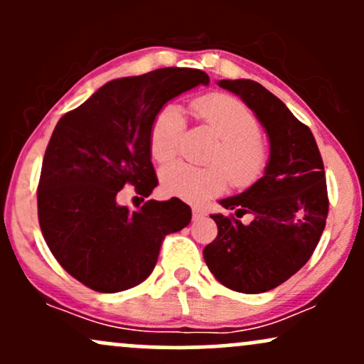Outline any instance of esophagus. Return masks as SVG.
I'll return each mask as SVG.
<instances>
[{
  "mask_svg": "<svg viewBox=\"0 0 364 364\" xmlns=\"http://www.w3.org/2000/svg\"><path fill=\"white\" fill-rule=\"evenodd\" d=\"M191 215H193V220H198V219H202L203 215H205V212H203L202 208L193 207V210H191Z\"/></svg>",
  "mask_w": 364,
  "mask_h": 364,
  "instance_id": "34e87169",
  "label": "esophagus"
}]
</instances>
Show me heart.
<instances>
[{
  "label": "heart",
  "instance_id": "heart-1",
  "mask_svg": "<svg viewBox=\"0 0 364 364\" xmlns=\"http://www.w3.org/2000/svg\"><path fill=\"white\" fill-rule=\"evenodd\" d=\"M196 119L219 139L207 157L208 168L174 162L162 169L161 186L169 196L190 203H203L235 188H250L265 174L269 147L260 136V124L243 102L225 94H210L191 104ZM185 133V118L176 104H166L154 116L149 133L150 156L166 164L178 156Z\"/></svg>",
  "mask_w": 364,
  "mask_h": 364
}]
</instances>
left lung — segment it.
<instances>
[{"label": "left lung", "instance_id": "obj_1", "mask_svg": "<svg viewBox=\"0 0 364 364\" xmlns=\"http://www.w3.org/2000/svg\"><path fill=\"white\" fill-rule=\"evenodd\" d=\"M257 114L270 141L265 174L248 190L220 200L235 215H210L217 237L203 250L207 267L229 289L258 294L274 289L310 260L328 214L323 161L311 129L272 92L253 80H220Z\"/></svg>", "mask_w": 364, "mask_h": 364}]
</instances>
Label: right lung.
I'll list each match as a JSON object with an SVG mask.
<instances>
[{
    "label": "right lung",
    "instance_id": "right-lung-1",
    "mask_svg": "<svg viewBox=\"0 0 364 364\" xmlns=\"http://www.w3.org/2000/svg\"><path fill=\"white\" fill-rule=\"evenodd\" d=\"M205 72L161 68L107 82L58 121L37 186L43 236L60 265L83 286L119 292L152 274L164 237L191 220L179 198L147 200L140 210L118 203L124 185L149 196L157 186L149 133L166 102Z\"/></svg>",
    "mask_w": 364,
    "mask_h": 364
}]
</instances>
